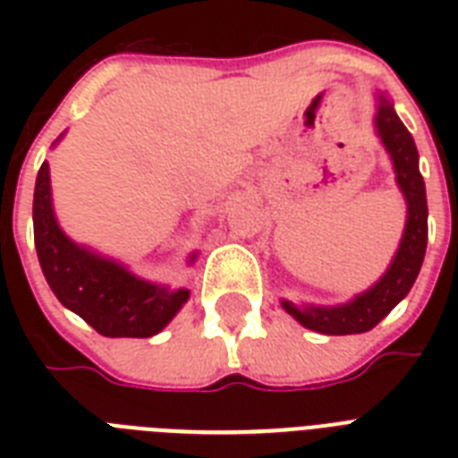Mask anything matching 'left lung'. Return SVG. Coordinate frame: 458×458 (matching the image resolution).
I'll list each match as a JSON object with an SVG mask.
<instances>
[{"mask_svg": "<svg viewBox=\"0 0 458 458\" xmlns=\"http://www.w3.org/2000/svg\"><path fill=\"white\" fill-rule=\"evenodd\" d=\"M373 128L392 161V171L406 201V223L399 247L387 271L377 283L344 304H294L280 300L283 309L297 323L320 335H356L376 327L387 313L404 300L419 278L428 247V199L426 182L419 171V149L411 132L399 121L394 104L385 92H376Z\"/></svg>", "mask_w": 458, "mask_h": 458, "instance_id": "left-lung-1", "label": "left lung"}]
</instances>
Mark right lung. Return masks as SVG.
Instances as JSON below:
<instances>
[{
  "instance_id": "1",
  "label": "right lung",
  "mask_w": 458,
  "mask_h": 458,
  "mask_svg": "<svg viewBox=\"0 0 458 458\" xmlns=\"http://www.w3.org/2000/svg\"><path fill=\"white\" fill-rule=\"evenodd\" d=\"M66 132H61L59 140ZM59 140L54 145H59ZM35 250L47 283L61 304L104 337H152L190 300V290L145 280L116 259L73 242L61 230L52 201L49 164H42L32 197ZM197 251L187 257L194 264Z\"/></svg>"
}]
</instances>
